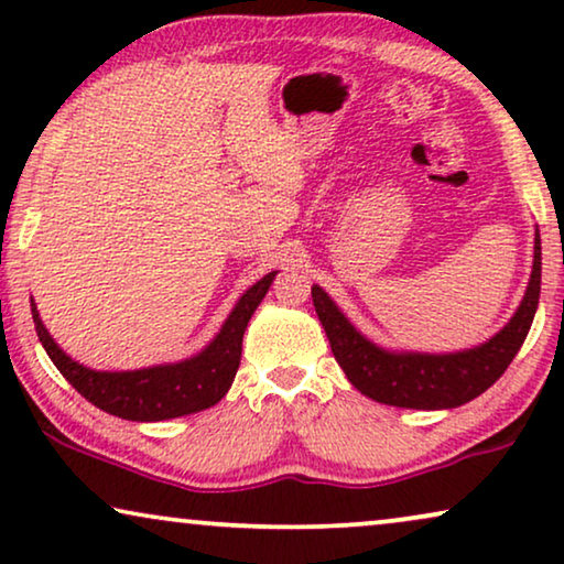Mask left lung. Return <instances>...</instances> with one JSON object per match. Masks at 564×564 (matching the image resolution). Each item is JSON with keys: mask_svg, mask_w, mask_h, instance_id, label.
I'll list each match as a JSON object with an SVG mask.
<instances>
[{"mask_svg": "<svg viewBox=\"0 0 564 564\" xmlns=\"http://www.w3.org/2000/svg\"><path fill=\"white\" fill-rule=\"evenodd\" d=\"M539 290H542V246L539 234L534 241V269H531L529 290L521 300L511 323L477 349L459 354H390L377 349L365 336H359L349 321L338 313L330 297L318 284L313 292L315 313L326 328L330 351L349 382L367 398L398 408H457L480 395L506 372L531 321H534Z\"/></svg>", "mask_w": 564, "mask_h": 564, "instance_id": "obj_1", "label": "left lung"}]
</instances>
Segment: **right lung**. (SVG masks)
<instances>
[{"mask_svg":"<svg viewBox=\"0 0 564 564\" xmlns=\"http://www.w3.org/2000/svg\"><path fill=\"white\" fill-rule=\"evenodd\" d=\"M272 280L274 272L261 276L251 290H246L234 313L228 315L226 326L220 328V334L203 354L180 361V365L135 369V372H95V369L76 365L48 336L41 315L35 311V303L33 321L37 338H41L53 365L91 405L128 421H166L176 419V415L205 411L226 395L236 369L241 365L243 330L249 326L257 305L264 300Z\"/></svg>","mask_w":564,"mask_h":564,"instance_id":"right-lung-1","label":"right lung"}]
</instances>
